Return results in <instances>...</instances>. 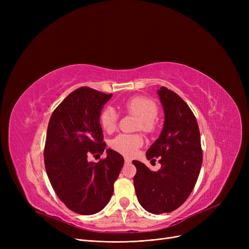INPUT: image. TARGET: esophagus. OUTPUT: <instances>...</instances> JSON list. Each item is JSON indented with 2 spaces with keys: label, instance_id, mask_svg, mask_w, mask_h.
<instances>
[{
  "label": "esophagus",
  "instance_id": "esophagus-1",
  "mask_svg": "<svg viewBox=\"0 0 249 249\" xmlns=\"http://www.w3.org/2000/svg\"><path fill=\"white\" fill-rule=\"evenodd\" d=\"M124 160H125V162H127V163H129V162H131V160H130V159H128V158H125V159H124Z\"/></svg>",
  "mask_w": 249,
  "mask_h": 249
}]
</instances>
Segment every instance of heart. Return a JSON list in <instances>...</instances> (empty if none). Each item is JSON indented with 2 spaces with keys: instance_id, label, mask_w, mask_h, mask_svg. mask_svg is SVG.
<instances>
[{
  "instance_id": "heart-1",
  "label": "heart",
  "mask_w": 249,
  "mask_h": 249,
  "mask_svg": "<svg viewBox=\"0 0 249 249\" xmlns=\"http://www.w3.org/2000/svg\"><path fill=\"white\" fill-rule=\"evenodd\" d=\"M123 107L125 111L138 118V129L146 133H150L155 129L154 120L158 117L159 108L153 101L145 97H134L126 101ZM117 122L118 114L113 108L107 107L102 111L100 123L105 131L109 133L113 132L117 127ZM142 144L143 139L138 134H119L111 142V146L114 150L127 156L134 155Z\"/></svg>"
}]
</instances>
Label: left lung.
I'll return each instance as SVG.
<instances>
[{"mask_svg":"<svg viewBox=\"0 0 249 249\" xmlns=\"http://www.w3.org/2000/svg\"><path fill=\"white\" fill-rule=\"evenodd\" d=\"M158 94L164 112L163 128L146 158L159 159L161 166L152 172L144 163L132 161L137 169L133 181L138 202L156 215L173 212L186 202L203 161L199 126L187 103L165 87Z\"/></svg>","mask_w":249,"mask_h":249,"instance_id":"obj_1","label":"left lung"}]
</instances>
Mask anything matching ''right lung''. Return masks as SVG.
<instances>
[{
  "mask_svg": "<svg viewBox=\"0 0 249 249\" xmlns=\"http://www.w3.org/2000/svg\"><path fill=\"white\" fill-rule=\"evenodd\" d=\"M111 97L82 87L58 105L48 123L44 147L47 177L59 200L81 215L96 214L109 203L124 164L123 156L110 148L106 159L88 160L89 153L102 154L106 148L100 115Z\"/></svg>",
  "mask_w": 249,
  "mask_h": 249,
  "instance_id": "right-lung-1",
  "label": "right lung"
}]
</instances>
